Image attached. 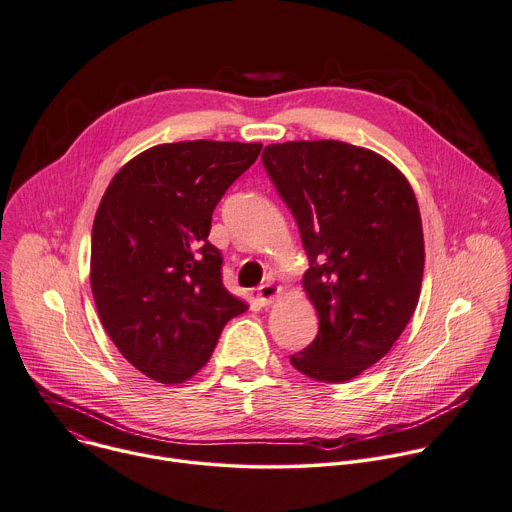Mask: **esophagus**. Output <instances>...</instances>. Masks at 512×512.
<instances>
[{"label": "esophagus", "mask_w": 512, "mask_h": 512, "mask_svg": "<svg viewBox=\"0 0 512 512\" xmlns=\"http://www.w3.org/2000/svg\"><path fill=\"white\" fill-rule=\"evenodd\" d=\"M279 287L273 285V283H263L259 289H257V301L261 305H269L277 295H279Z\"/></svg>", "instance_id": "obj_1"}]
</instances>
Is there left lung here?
<instances>
[{"label":"left lung","instance_id":"8db88e82","mask_svg":"<svg viewBox=\"0 0 512 512\" xmlns=\"http://www.w3.org/2000/svg\"><path fill=\"white\" fill-rule=\"evenodd\" d=\"M261 160L299 227L303 287L319 317L315 339L289 362L315 382H348L390 352L418 305L414 191L384 156L339 140L271 144Z\"/></svg>","mask_w":512,"mask_h":512}]
</instances>
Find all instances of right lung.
I'll list each match as a JSON object with an SVG mask.
<instances>
[{
    "label": "right lung",
    "instance_id": "add662e5",
    "mask_svg": "<svg viewBox=\"0 0 512 512\" xmlns=\"http://www.w3.org/2000/svg\"><path fill=\"white\" fill-rule=\"evenodd\" d=\"M261 144L189 140L144 150L108 185L92 227L90 283L118 352L144 376L181 384L211 358L245 301L223 285L213 211Z\"/></svg>",
    "mask_w": 512,
    "mask_h": 512
}]
</instances>
